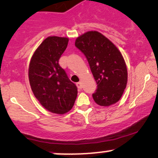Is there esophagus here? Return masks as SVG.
Masks as SVG:
<instances>
[{"instance_id":"34e87169","label":"esophagus","mask_w":158,"mask_h":158,"mask_svg":"<svg viewBox=\"0 0 158 158\" xmlns=\"http://www.w3.org/2000/svg\"><path fill=\"white\" fill-rule=\"evenodd\" d=\"M77 88H79V90H81V88H82V85H81V83L80 82V81H79V82H77Z\"/></svg>"}]
</instances>
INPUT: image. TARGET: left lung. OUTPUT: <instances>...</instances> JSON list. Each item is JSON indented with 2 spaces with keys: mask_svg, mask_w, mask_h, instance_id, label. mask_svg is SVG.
<instances>
[{
  "mask_svg": "<svg viewBox=\"0 0 158 158\" xmlns=\"http://www.w3.org/2000/svg\"><path fill=\"white\" fill-rule=\"evenodd\" d=\"M75 45L86 56L97 81V91L93 94L95 102L107 107L118 102L128 81L126 62L118 48L97 31L79 36Z\"/></svg>",
  "mask_w": 158,
  "mask_h": 158,
  "instance_id": "1",
  "label": "left lung"
}]
</instances>
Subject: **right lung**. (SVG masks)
Masks as SVG:
<instances>
[{
  "label": "right lung",
  "instance_id": "1",
  "mask_svg": "<svg viewBox=\"0 0 158 158\" xmlns=\"http://www.w3.org/2000/svg\"><path fill=\"white\" fill-rule=\"evenodd\" d=\"M68 38L49 36L34 52L29 65V81L34 96L45 109L64 114L73 108L77 88L59 64Z\"/></svg>",
  "mask_w": 158,
  "mask_h": 158
}]
</instances>
